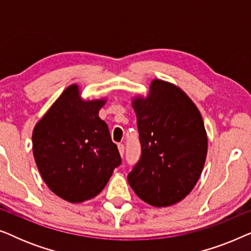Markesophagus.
<instances>
[{
	"label": "esophagus",
	"instance_id": "esophagus-1",
	"mask_svg": "<svg viewBox=\"0 0 251 251\" xmlns=\"http://www.w3.org/2000/svg\"><path fill=\"white\" fill-rule=\"evenodd\" d=\"M118 149H119L120 154H121V156L125 155V145H123V144H119Z\"/></svg>",
	"mask_w": 251,
	"mask_h": 251
}]
</instances>
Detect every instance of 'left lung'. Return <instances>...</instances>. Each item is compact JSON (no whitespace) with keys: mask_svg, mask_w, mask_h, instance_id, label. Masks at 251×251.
Masks as SVG:
<instances>
[{"mask_svg":"<svg viewBox=\"0 0 251 251\" xmlns=\"http://www.w3.org/2000/svg\"><path fill=\"white\" fill-rule=\"evenodd\" d=\"M142 154L128 175L133 192L154 207L183 200L207 157L203 120L194 102L169 82L153 80L146 98L132 100Z\"/></svg>","mask_w":251,"mask_h":251,"instance_id":"8db88e82","label":"left lung"}]
</instances>
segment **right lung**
I'll return each instance as SVG.
<instances>
[{
  "label": "right lung",
  "mask_w": 251,
  "mask_h": 251,
  "mask_svg": "<svg viewBox=\"0 0 251 251\" xmlns=\"http://www.w3.org/2000/svg\"><path fill=\"white\" fill-rule=\"evenodd\" d=\"M105 99L82 100L72 84L37 122L33 154L44 183L72 203L95 198L121 164L118 146L98 116Z\"/></svg>",
  "instance_id": "right-lung-1"
}]
</instances>
